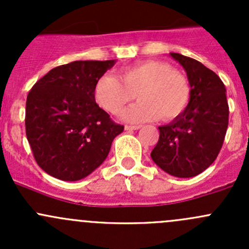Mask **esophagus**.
<instances>
[{"instance_id":"obj_1","label":"esophagus","mask_w":249,"mask_h":249,"mask_svg":"<svg viewBox=\"0 0 249 249\" xmlns=\"http://www.w3.org/2000/svg\"><path fill=\"white\" fill-rule=\"evenodd\" d=\"M141 125H125V130L126 131H132V130H139Z\"/></svg>"}]
</instances>
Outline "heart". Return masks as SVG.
Listing matches in <instances>:
<instances>
[{
    "label": "heart",
    "mask_w": 249,
    "mask_h": 249,
    "mask_svg": "<svg viewBox=\"0 0 249 249\" xmlns=\"http://www.w3.org/2000/svg\"><path fill=\"white\" fill-rule=\"evenodd\" d=\"M118 76L104 74L95 84L94 95L110 114H119L137 96L139 104L123 113L125 122L144 123L159 117L172 120L189 105V80L166 62L147 60L120 70Z\"/></svg>",
    "instance_id": "b5f03b06"
}]
</instances>
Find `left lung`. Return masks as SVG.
Returning <instances> with one entry per match:
<instances>
[{
    "instance_id": "left-lung-1",
    "label": "left lung",
    "mask_w": 249,
    "mask_h": 249,
    "mask_svg": "<svg viewBox=\"0 0 249 249\" xmlns=\"http://www.w3.org/2000/svg\"><path fill=\"white\" fill-rule=\"evenodd\" d=\"M170 55L187 72L192 96L179 117L159 126V141L150 157L169 175L189 178L205 171L219 154L229 123L227 89L197 60L178 53Z\"/></svg>"
}]
</instances>
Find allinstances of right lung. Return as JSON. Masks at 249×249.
<instances>
[{
	"label": "right lung",
	"mask_w": 249,
	"mask_h": 249,
	"mask_svg": "<svg viewBox=\"0 0 249 249\" xmlns=\"http://www.w3.org/2000/svg\"><path fill=\"white\" fill-rule=\"evenodd\" d=\"M115 64L73 61L50 70L30 90L25 129L36 162L61 180H79L108 155L124 126L95 102V84Z\"/></svg>",
	"instance_id": "add662e5"
}]
</instances>
